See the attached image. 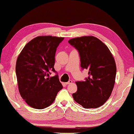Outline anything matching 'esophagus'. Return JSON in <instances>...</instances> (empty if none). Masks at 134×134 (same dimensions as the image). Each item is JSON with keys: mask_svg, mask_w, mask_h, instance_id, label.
<instances>
[{"mask_svg": "<svg viewBox=\"0 0 134 134\" xmlns=\"http://www.w3.org/2000/svg\"><path fill=\"white\" fill-rule=\"evenodd\" d=\"M72 83V80H69L68 82H66V85H69V84H71Z\"/></svg>", "mask_w": 134, "mask_h": 134, "instance_id": "34e87169", "label": "esophagus"}]
</instances>
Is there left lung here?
Here are the masks:
<instances>
[{
    "label": "left lung",
    "mask_w": 134,
    "mask_h": 134,
    "mask_svg": "<svg viewBox=\"0 0 134 134\" xmlns=\"http://www.w3.org/2000/svg\"><path fill=\"white\" fill-rule=\"evenodd\" d=\"M68 43L79 53L82 69L88 72L85 81L76 82L77 90L72 94L73 98L85 109L100 107L108 100L114 87V58L107 46L94 36L72 38Z\"/></svg>",
    "instance_id": "1"
}]
</instances>
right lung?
I'll use <instances>...</instances> for the list:
<instances>
[{
  "label": "right lung",
  "instance_id": "add662e5",
  "mask_svg": "<svg viewBox=\"0 0 134 134\" xmlns=\"http://www.w3.org/2000/svg\"><path fill=\"white\" fill-rule=\"evenodd\" d=\"M64 38L40 36L25 46L18 56L16 74L20 94L31 107L45 109L53 103L63 86L54 69L57 48Z\"/></svg>",
  "mask_w": 134,
  "mask_h": 134
}]
</instances>
